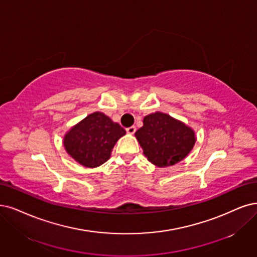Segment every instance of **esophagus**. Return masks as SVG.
I'll list each match as a JSON object with an SVG mask.
<instances>
[{"label":"esophagus","mask_w":257,"mask_h":257,"mask_svg":"<svg viewBox=\"0 0 257 257\" xmlns=\"http://www.w3.org/2000/svg\"><path fill=\"white\" fill-rule=\"evenodd\" d=\"M126 131H127V134H129V135H135V132L137 131V128L135 126H131V127H128L126 129Z\"/></svg>","instance_id":"1"}]
</instances>
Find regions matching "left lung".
<instances>
[{"instance_id": "left-lung-1", "label": "left lung", "mask_w": 257, "mask_h": 257, "mask_svg": "<svg viewBox=\"0 0 257 257\" xmlns=\"http://www.w3.org/2000/svg\"><path fill=\"white\" fill-rule=\"evenodd\" d=\"M144 125L136 132L143 153L159 167L175 165L192 150L194 131L167 114L156 112L145 116Z\"/></svg>"}]
</instances>
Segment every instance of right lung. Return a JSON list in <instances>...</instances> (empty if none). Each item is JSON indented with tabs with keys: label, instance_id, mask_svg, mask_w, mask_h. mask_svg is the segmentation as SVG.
I'll use <instances>...</instances> for the list:
<instances>
[{
	"label": "right lung",
	"instance_id": "add662e5",
	"mask_svg": "<svg viewBox=\"0 0 257 257\" xmlns=\"http://www.w3.org/2000/svg\"><path fill=\"white\" fill-rule=\"evenodd\" d=\"M126 130L100 112H94L74 126L64 137V147L78 163L97 167L110 158L111 151Z\"/></svg>",
	"mask_w": 257,
	"mask_h": 257
}]
</instances>
